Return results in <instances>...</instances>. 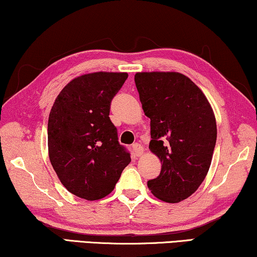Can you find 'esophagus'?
<instances>
[{"mask_svg":"<svg viewBox=\"0 0 257 257\" xmlns=\"http://www.w3.org/2000/svg\"><path fill=\"white\" fill-rule=\"evenodd\" d=\"M132 151H133V155H135V156H141L144 154V147L141 146L140 144L133 145Z\"/></svg>","mask_w":257,"mask_h":257,"instance_id":"esophagus-1","label":"esophagus"}]
</instances>
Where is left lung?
Segmentation results:
<instances>
[{
  "label": "left lung",
  "instance_id": "obj_1",
  "mask_svg": "<svg viewBox=\"0 0 257 257\" xmlns=\"http://www.w3.org/2000/svg\"><path fill=\"white\" fill-rule=\"evenodd\" d=\"M135 81L151 119L150 150L162 165L147 185L159 199L178 203L199 188L210 169L217 141L213 110L203 91L181 73H137Z\"/></svg>",
  "mask_w": 257,
  "mask_h": 257
}]
</instances>
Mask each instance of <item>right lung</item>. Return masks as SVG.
<instances>
[{
	"label": "right lung",
	"mask_w": 257,
	"mask_h": 257,
	"mask_svg": "<svg viewBox=\"0 0 257 257\" xmlns=\"http://www.w3.org/2000/svg\"><path fill=\"white\" fill-rule=\"evenodd\" d=\"M127 76L96 72L75 77L51 109L50 161L62 185L80 198L97 200L109 195L131 162L109 117L111 101Z\"/></svg>",
	"instance_id": "right-lung-1"
}]
</instances>
